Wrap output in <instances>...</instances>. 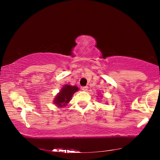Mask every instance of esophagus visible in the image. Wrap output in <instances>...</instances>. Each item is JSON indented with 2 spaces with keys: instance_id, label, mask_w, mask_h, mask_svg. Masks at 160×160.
<instances>
[{
  "instance_id": "obj_1",
  "label": "esophagus",
  "mask_w": 160,
  "mask_h": 160,
  "mask_svg": "<svg viewBox=\"0 0 160 160\" xmlns=\"http://www.w3.org/2000/svg\"><path fill=\"white\" fill-rule=\"evenodd\" d=\"M88 87L85 86V87H82V90L87 91V90H88Z\"/></svg>"
}]
</instances>
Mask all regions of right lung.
<instances>
[{
    "instance_id": "add662e5",
    "label": "right lung",
    "mask_w": 160,
    "mask_h": 160,
    "mask_svg": "<svg viewBox=\"0 0 160 160\" xmlns=\"http://www.w3.org/2000/svg\"><path fill=\"white\" fill-rule=\"evenodd\" d=\"M79 89L76 86H71L70 85H64L61 88L56 98L53 100V103L58 107H63L66 106L70 100L73 94Z\"/></svg>"
}]
</instances>
